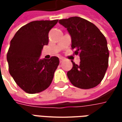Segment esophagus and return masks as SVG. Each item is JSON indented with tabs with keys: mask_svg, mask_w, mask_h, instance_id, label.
<instances>
[{
	"mask_svg": "<svg viewBox=\"0 0 122 122\" xmlns=\"http://www.w3.org/2000/svg\"><path fill=\"white\" fill-rule=\"evenodd\" d=\"M63 61H64V59L63 58H59V62H60V63H63Z\"/></svg>",
	"mask_w": 122,
	"mask_h": 122,
	"instance_id": "34e87169",
	"label": "esophagus"
}]
</instances>
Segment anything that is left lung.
I'll return each mask as SVG.
<instances>
[{
  "label": "left lung",
  "instance_id": "obj_1",
  "mask_svg": "<svg viewBox=\"0 0 122 122\" xmlns=\"http://www.w3.org/2000/svg\"><path fill=\"white\" fill-rule=\"evenodd\" d=\"M71 36V48L79 54V65L72 61V68L67 72L70 82L75 87L90 89L99 84L108 65L109 52L105 36L95 25L80 17L60 20Z\"/></svg>",
  "mask_w": 122,
  "mask_h": 122
}]
</instances>
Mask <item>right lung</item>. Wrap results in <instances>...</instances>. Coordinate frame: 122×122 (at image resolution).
Listing matches in <instances>:
<instances>
[{
    "label": "right lung",
    "instance_id": "1",
    "mask_svg": "<svg viewBox=\"0 0 122 122\" xmlns=\"http://www.w3.org/2000/svg\"><path fill=\"white\" fill-rule=\"evenodd\" d=\"M58 20L34 21L17 30L7 53L9 72L23 91L33 94L47 89L53 80L59 60L56 56L40 58L44 46L48 44V33Z\"/></svg>",
    "mask_w": 122,
    "mask_h": 122
}]
</instances>
